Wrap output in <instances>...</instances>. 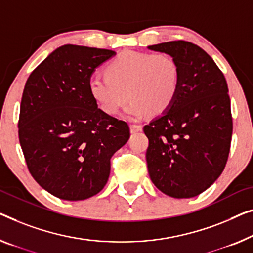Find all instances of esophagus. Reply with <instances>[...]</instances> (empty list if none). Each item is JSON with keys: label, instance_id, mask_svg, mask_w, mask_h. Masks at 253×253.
I'll use <instances>...</instances> for the list:
<instances>
[{"label": "esophagus", "instance_id": "obj_1", "mask_svg": "<svg viewBox=\"0 0 253 253\" xmlns=\"http://www.w3.org/2000/svg\"><path fill=\"white\" fill-rule=\"evenodd\" d=\"M141 130H142L141 125H135V124H131V125H130L131 133H137V131H141Z\"/></svg>", "mask_w": 253, "mask_h": 253}]
</instances>
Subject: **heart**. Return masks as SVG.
Returning <instances> with one entry per match:
<instances>
[{
    "label": "heart",
    "mask_w": 253,
    "mask_h": 253,
    "mask_svg": "<svg viewBox=\"0 0 253 253\" xmlns=\"http://www.w3.org/2000/svg\"><path fill=\"white\" fill-rule=\"evenodd\" d=\"M105 76H93L88 90L104 114L115 116L130 99L126 114L139 119L150 111H167L177 96L180 73L176 60L166 53L124 51L109 62Z\"/></svg>",
    "instance_id": "obj_1"
}]
</instances>
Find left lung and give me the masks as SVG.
<instances>
[{"mask_svg":"<svg viewBox=\"0 0 253 253\" xmlns=\"http://www.w3.org/2000/svg\"><path fill=\"white\" fill-rule=\"evenodd\" d=\"M148 48L172 56L180 73L174 103L143 128L150 178L171 198L197 197L216 182L228 159L233 119L227 83L193 43L171 41Z\"/></svg>","mask_w":253,"mask_h":253,"instance_id":"left-lung-1","label":"left lung"}]
</instances>
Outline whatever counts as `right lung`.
Masks as SVG:
<instances>
[{"mask_svg": "<svg viewBox=\"0 0 253 253\" xmlns=\"http://www.w3.org/2000/svg\"><path fill=\"white\" fill-rule=\"evenodd\" d=\"M116 54L67 44L37 66L26 82L18 134L33 178L67 201L99 193L110 159L129 138L127 123L97 108L88 90L95 68Z\"/></svg>", "mask_w": 253, "mask_h": 253, "instance_id": "right-lung-1", "label": "right lung"}]
</instances>
